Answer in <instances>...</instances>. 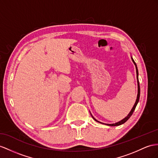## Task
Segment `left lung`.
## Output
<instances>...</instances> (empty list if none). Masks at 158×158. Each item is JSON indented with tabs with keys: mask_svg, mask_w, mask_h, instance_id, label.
Masks as SVG:
<instances>
[{
	"mask_svg": "<svg viewBox=\"0 0 158 158\" xmlns=\"http://www.w3.org/2000/svg\"><path fill=\"white\" fill-rule=\"evenodd\" d=\"M131 59H132V60H133V63H134L135 65V68H136V73H137V86H138V93H137V96L136 102H135V104H134V106H133V108H132V110H131L130 112H129V114H128V115L126 117V118H125L123 119H122L121 121H119V122H118V123H113V124H107V125H110V126H118V125H121V124L124 123L125 122H126V121L129 119V118H130V117L132 115L133 113V111H134L135 109V107H136V106H137V103L139 102V96H140V87H139V80H138V70H137V67L136 64H135V61H134V60H133L132 58H131ZM91 116H92V115H91ZM92 118H93V119H94L95 121H98V122H99V121H98V120L95 119L93 116H92ZM99 123H101V122H99Z\"/></svg>",
	"mask_w": 158,
	"mask_h": 158,
	"instance_id": "8db88e82",
	"label": "left lung"
}]
</instances>
